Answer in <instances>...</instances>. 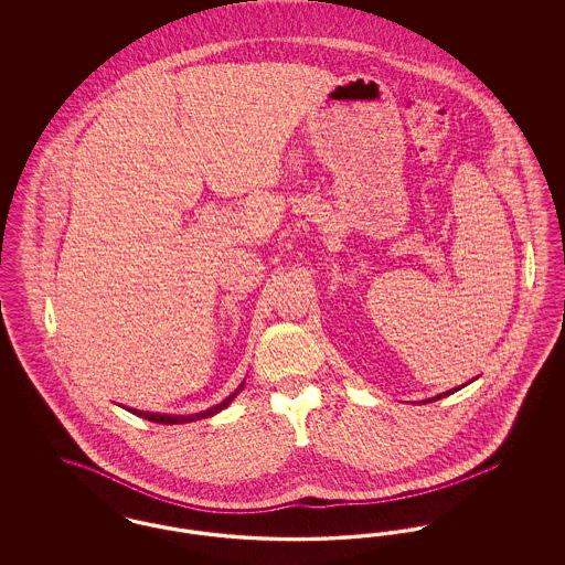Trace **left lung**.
<instances>
[{
    "label": "left lung",
    "mask_w": 565,
    "mask_h": 565,
    "mask_svg": "<svg viewBox=\"0 0 565 565\" xmlns=\"http://www.w3.org/2000/svg\"><path fill=\"white\" fill-rule=\"evenodd\" d=\"M475 381V379H472ZM470 383V381H468ZM468 383H463V385H468ZM463 385H459V387H454V390H449V392H443V394H438V396H434V398H428V401H422V403H434V401H438V398H445V396H449V394H454V392H457V390H461Z\"/></svg>",
    "instance_id": "obj_1"
}]
</instances>
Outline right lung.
Returning <instances> with one entry per match:
<instances>
[{
    "instance_id": "add662e5",
    "label": "right lung",
    "mask_w": 565,
    "mask_h": 565,
    "mask_svg": "<svg viewBox=\"0 0 565 565\" xmlns=\"http://www.w3.org/2000/svg\"><path fill=\"white\" fill-rule=\"evenodd\" d=\"M243 385H245V381H243L242 385L228 396V398H224L222 403L215 404L212 408H207V411H201V413H194V415H167V413H150V411H137V408H127L129 413H134L137 417H143V419H148V422H154V424H162V426H173V424H190V422H196V419H205V417H214L215 413H220V411H224L228 404L233 403L235 398H237V394L242 392Z\"/></svg>"
}]
</instances>
